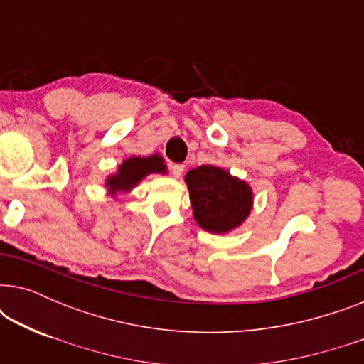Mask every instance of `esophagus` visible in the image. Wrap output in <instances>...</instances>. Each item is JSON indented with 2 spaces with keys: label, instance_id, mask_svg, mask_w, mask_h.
Instances as JSON below:
<instances>
[{
  "label": "esophagus",
  "instance_id": "34e87169",
  "mask_svg": "<svg viewBox=\"0 0 364 364\" xmlns=\"http://www.w3.org/2000/svg\"><path fill=\"white\" fill-rule=\"evenodd\" d=\"M182 172H183V166H182V164H172V166H171V173H172V177L178 178V177L182 176Z\"/></svg>",
  "mask_w": 364,
  "mask_h": 364
}]
</instances>
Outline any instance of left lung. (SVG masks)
Returning <instances> with one entry per match:
<instances>
[{
	"instance_id": "8db88e82",
	"label": "left lung",
	"mask_w": 364,
	"mask_h": 364,
	"mask_svg": "<svg viewBox=\"0 0 364 364\" xmlns=\"http://www.w3.org/2000/svg\"><path fill=\"white\" fill-rule=\"evenodd\" d=\"M193 217L203 230L225 233L240 225L252 208L245 182L213 166L192 168L186 176Z\"/></svg>"
}]
</instances>
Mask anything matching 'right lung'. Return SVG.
I'll return each instance as SVG.
<instances>
[{
	"mask_svg": "<svg viewBox=\"0 0 364 364\" xmlns=\"http://www.w3.org/2000/svg\"><path fill=\"white\" fill-rule=\"evenodd\" d=\"M152 172H166V166L162 164V159L159 156L151 157H132L119 167L117 176L111 177L107 181V186L111 191H129L136 186L139 181H142L147 173Z\"/></svg>",
	"mask_w": 364,
	"mask_h": 364,
	"instance_id": "obj_1",
	"label": "right lung"
}]
</instances>
